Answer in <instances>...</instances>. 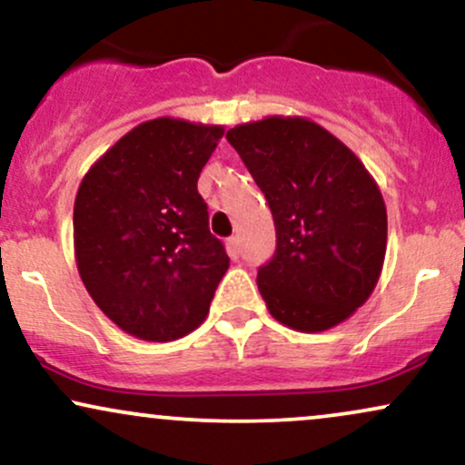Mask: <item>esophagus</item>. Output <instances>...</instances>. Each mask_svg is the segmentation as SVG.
Instances as JSON below:
<instances>
[{
	"label": "esophagus",
	"instance_id": "1",
	"mask_svg": "<svg viewBox=\"0 0 465 465\" xmlns=\"http://www.w3.org/2000/svg\"><path fill=\"white\" fill-rule=\"evenodd\" d=\"M226 250H228V256L237 261L239 259V239L237 237H228L226 239Z\"/></svg>",
	"mask_w": 465,
	"mask_h": 465
}]
</instances>
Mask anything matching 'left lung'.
Instances as JSON below:
<instances>
[{"label": "left lung", "mask_w": 465, "mask_h": 465, "mask_svg": "<svg viewBox=\"0 0 465 465\" xmlns=\"http://www.w3.org/2000/svg\"><path fill=\"white\" fill-rule=\"evenodd\" d=\"M265 193L276 252L256 285L281 324L332 329L379 282L387 245L383 195L337 136L304 117H267L226 133Z\"/></svg>", "instance_id": "1"}]
</instances>
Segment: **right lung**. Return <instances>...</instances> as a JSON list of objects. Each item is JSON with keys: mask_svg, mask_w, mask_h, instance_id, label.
I'll return each mask as SVG.
<instances>
[{"mask_svg": "<svg viewBox=\"0 0 465 465\" xmlns=\"http://www.w3.org/2000/svg\"><path fill=\"white\" fill-rule=\"evenodd\" d=\"M222 125L158 117L124 134L82 178L74 204L75 263L119 329L173 341L209 315L226 274L198 178Z\"/></svg>", "mask_w": 465, "mask_h": 465, "instance_id": "add662e5", "label": "right lung"}]
</instances>
